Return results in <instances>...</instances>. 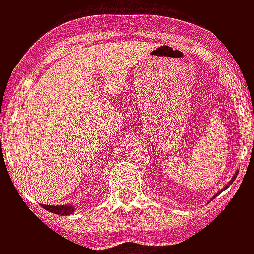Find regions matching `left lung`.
Here are the masks:
<instances>
[{
	"mask_svg": "<svg viewBox=\"0 0 254 254\" xmlns=\"http://www.w3.org/2000/svg\"><path fill=\"white\" fill-rule=\"evenodd\" d=\"M235 179H236V176H235V177H233V179H232V182H233V180H235ZM232 182H230V183H232Z\"/></svg>",
	"mask_w": 254,
	"mask_h": 254,
	"instance_id": "left-lung-1",
	"label": "left lung"
}]
</instances>
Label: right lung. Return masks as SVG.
I'll return each instance as SVG.
<instances>
[{"instance_id": "1", "label": "right lung", "mask_w": 254, "mask_h": 254, "mask_svg": "<svg viewBox=\"0 0 254 254\" xmlns=\"http://www.w3.org/2000/svg\"><path fill=\"white\" fill-rule=\"evenodd\" d=\"M44 209L54 213V214H60V216H68L74 211L72 206H44Z\"/></svg>"}]
</instances>
